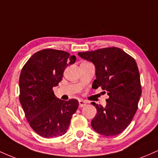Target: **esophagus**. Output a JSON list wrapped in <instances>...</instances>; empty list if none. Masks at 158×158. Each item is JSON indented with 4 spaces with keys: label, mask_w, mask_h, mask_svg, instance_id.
Returning <instances> with one entry per match:
<instances>
[{
    "label": "esophagus",
    "mask_w": 158,
    "mask_h": 158,
    "mask_svg": "<svg viewBox=\"0 0 158 158\" xmlns=\"http://www.w3.org/2000/svg\"><path fill=\"white\" fill-rule=\"evenodd\" d=\"M79 107H80V108H82V107L86 106V102H85L84 100H79Z\"/></svg>",
    "instance_id": "esophagus-1"
}]
</instances>
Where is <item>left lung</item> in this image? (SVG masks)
I'll use <instances>...</instances> for the list:
<instances>
[{
    "label": "left lung",
    "mask_w": 158,
    "mask_h": 158,
    "mask_svg": "<svg viewBox=\"0 0 158 158\" xmlns=\"http://www.w3.org/2000/svg\"><path fill=\"white\" fill-rule=\"evenodd\" d=\"M78 55L95 66L92 88L99 87L109 96L105 107L92 102L97 111L92 128L102 135H119L131 123L142 94L137 63L122 49L114 47L79 52Z\"/></svg>",
    "instance_id": "8db88e82"
}]
</instances>
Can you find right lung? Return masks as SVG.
<instances>
[{"label": "right lung", "mask_w": 158, "mask_h": 158, "mask_svg": "<svg viewBox=\"0 0 158 158\" xmlns=\"http://www.w3.org/2000/svg\"><path fill=\"white\" fill-rule=\"evenodd\" d=\"M75 56L62 50L44 49L35 52L21 70L19 99L32 129L45 138L64 135L79 102L56 98L52 88L59 85L67 66Z\"/></svg>", "instance_id": "add662e5"}]
</instances>
